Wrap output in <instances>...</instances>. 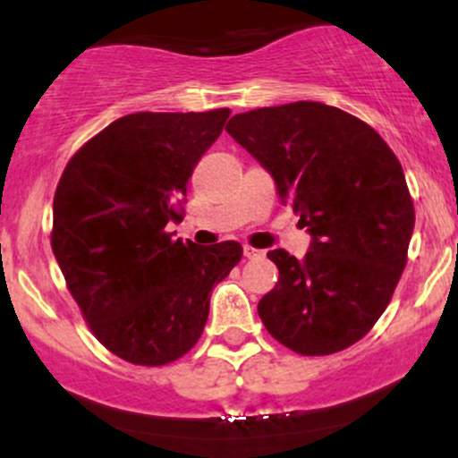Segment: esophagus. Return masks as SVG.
Returning a JSON list of instances; mask_svg holds the SVG:
<instances>
[{
  "mask_svg": "<svg viewBox=\"0 0 458 458\" xmlns=\"http://www.w3.org/2000/svg\"><path fill=\"white\" fill-rule=\"evenodd\" d=\"M243 254H245V259L256 260V259H262V256H265V251L256 250V247H251V245H245L243 247Z\"/></svg>",
  "mask_w": 458,
  "mask_h": 458,
  "instance_id": "1",
  "label": "esophagus"
}]
</instances>
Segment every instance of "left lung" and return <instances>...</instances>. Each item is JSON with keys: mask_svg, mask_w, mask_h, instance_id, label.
<instances>
[{"mask_svg": "<svg viewBox=\"0 0 458 458\" xmlns=\"http://www.w3.org/2000/svg\"><path fill=\"white\" fill-rule=\"evenodd\" d=\"M225 131L312 236L303 260L267 254L280 271L259 301L267 331L301 355L355 344L386 312L407 265L415 213L401 161L360 118L314 101L236 114Z\"/></svg>", "mask_w": 458, "mask_h": 458, "instance_id": "left-lung-1", "label": "left lung"}]
</instances>
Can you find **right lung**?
<instances>
[{"label": "right lung", "mask_w": 458, "mask_h": 458, "mask_svg": "<svg viewBox=\"0 0 458 458\" xmlns=\"http://www.w3.org/2000/svg\"><path fill=\"white\" fill-rule=\"evenodd\" d=\"M228 115H123L72 155L57 182V265L98 343L131 364L185 355L207 325L213 286L243 256L236 241L198 247L165 233Z\"/></svg>", "instance_id": "obj_1"}]
</instances>
